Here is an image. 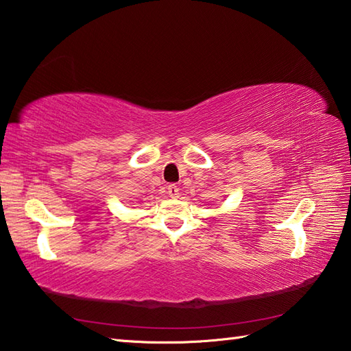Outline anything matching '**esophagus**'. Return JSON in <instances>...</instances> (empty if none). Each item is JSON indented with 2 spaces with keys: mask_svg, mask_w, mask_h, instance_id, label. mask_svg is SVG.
<instances>
[{
  "mask_svg": "<svg viewBox=\"0 0 351 351\" xmlns=\"http://www.w3.org/2000/svg\"><path fill=\"white\" fill-rule=\"evenodd\" d=\"M167 189H168V191H167L168 195H169L171 198H178V195H180V189H178L177 184H169Z\"/></svg>",
  "mask_w": 351,
  "mask_h": 351,
  "instance_id": "esophagus-1",
  "label": "esophagus"
}]
</instances>
